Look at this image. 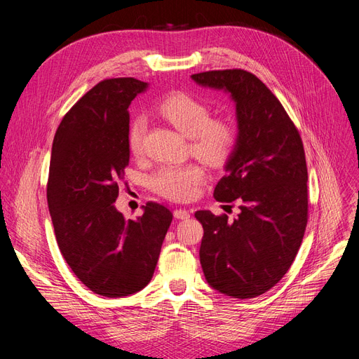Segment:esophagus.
Instances as JSON below:
<instances>
[{"label":"esophagus","mask_w":359,"mask_h":359,"mask_svg":"<svg viewBox=\"0 0 359 359\" xmlns=\"http://www.w3.org/2000/svg\"><path fill=\"white\" fill-rule=\"evenodd\" d=\"M173 215H175V218H177V219H187L191 217V214H189V211H186V210H176L175 212H173Z\"/></svg>","instance_id":"1"}]
</instances>
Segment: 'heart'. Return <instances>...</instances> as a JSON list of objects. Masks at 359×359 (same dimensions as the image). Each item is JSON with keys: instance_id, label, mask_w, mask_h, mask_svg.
Listing matches in <instances>:
<instances>
[{"instance_id": "heart-1", "label": "heart", "mask_w": 359, "mask_h": 359, "mask_svg": "<svg viewBox=\"0 0 359 359\" xmlns=\"http://www.w3.org/2000/svg\"><path fill=\"white\" fill-rule=\"evenodd\" d=\"M160 115L172 123L182 135L191 138L194 153L202 160L217 164L231 151L236 141L233 125L224 119H211L210 109L187 93H172L158 106ZM147 121L138 116L130 123L128 144L132 153L142 151ZM205 170L196 163L165 164L149 177L154 192L175 201H187L196 195L205 180Z\"/></svg>"}]
</instances>
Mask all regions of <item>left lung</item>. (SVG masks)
<instances>
[{
	"label": "left lung",
	"mask_w": 359,
	"mask_h": 359,
	"mask_svg": "<svg viewBox=\"0 0 359 359\" xmlns=\"http://www.w3.org/2000/svg\"><path fill=\"white\" fill-rule=\"evenodd\" d=\"M222 90L236 106L237 137L217 183L218 202H240V214L196 211L203 237L201 265L208 284L233 298L265 294L297 256L307 225V164L303 141L284 106L244 69L191 75Z\"/></svg>",
	"instance_id": "left-lung-1"
}]
</instances>
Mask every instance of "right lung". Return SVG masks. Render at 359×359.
I'll return each mask as SVG.
<instances>
[{"label":"right lung","instance_id":"obj_1","mask_svg":"<svg viewBox=\"0 0 359 359\" xmlns=\"http://www.w3.org/2000/svg\"><path fill=\"white\" fill-rule=\"evenodd\" d=\"M148 83L100 81L64 116L52 144L48 206L60 250L83 284L109 298L153 278L173 214L157 202L126 219L113 205L129 163L128 107Z\"/></svg>","mask_w":359,"mask_h":359}]
</instances>
